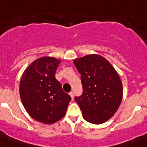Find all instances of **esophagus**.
<instances>
[{"label": "esophagus", "instance_id": "1", "mask_svg": "<svg viewBox=\"0 0 147 147\" xmlns=\"http://www.w3.org/2000/svg\"><path fill=\"white\" fill-rule=\"evenodd\" d=\"M69 95H70V97L71 98V99L73 100V98H74V93L73 92H71L70 93H69Z\"/></svg>", "mask_w": 147, "mask_h": 147}]
</instances>
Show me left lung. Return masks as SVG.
<instances>
[{
    "label": "left lung",
    "mask_w": 147,
    "mask_h": 147,
    "mask_svg": "<svg viewBox=\"0 0 147 147\" xmlns=\"http://www.w3.org/2000/svg\"><path fill=\"white\" fill-rule=\"evenodd\" d=\"M81 74L83 92L75 100L85 121L100 124L116 113L123 98V86L118 74L105 58L97 54L73 61Z\"/></svg>",
    "instance_id": "left-lung-1"
}]
</instances>
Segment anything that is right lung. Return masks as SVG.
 <instances>
[{"label": "right lung", "mask_w": 147, "mask_h": 147, "mask_svg": "<svg viewBox=\"0 0 147 147\" xmlns=\"http://www.w3.org/2000/svg\"><path fill=\"white\" fill-rule=\"evenodd\" d=\"M61 60L44 56L33 61L24 71L20 83L22 104L31 117L51 124L65 114L71 97L63 92L55 74Z\"/></svg>", "instance_id": "1"}]
</instances>
